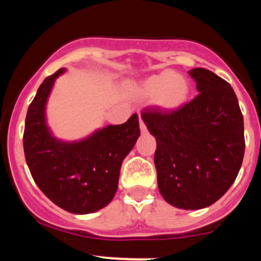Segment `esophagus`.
<instances>
[{"label":"esophagus","mask_w":261,"mask_h":261,"mask_svg":"<svg viewBox=\"0 0 261 261\" xmlns=\"http://www.w3.org/2000/svg\"><path fill=\"white\" fill-rule=\"evenodd\" d=\"M140 130H141V133H142V134L147 133V127H146L145 122H143L142 120H140Z\"/></svg>","instance_id":"esophagus-1"}]
</instances>
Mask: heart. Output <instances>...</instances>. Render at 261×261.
I'll use <instances>...</instances> for the list:
<instances>
[{
	"mask_svg": "<svg viewBox=\"0 0 261 261\" xmlns=\"http://www.w3.org/2000/svg\"><path fill=\"white\" fill-rule=\"evenodd\" d=\"M140 92L148 99H157V104L163 109L175 110L187 101L190 87L180 74L166 70L143 81Z\"/></svg>",
	"mask_w": 261,
	"mask_h": 261,
	"instance_id": "heart-1",
	"label": "heart"
}]
</instances>
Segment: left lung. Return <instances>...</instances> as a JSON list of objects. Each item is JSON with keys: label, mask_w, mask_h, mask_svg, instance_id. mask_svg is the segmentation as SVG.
I'll list each match as a JSON object with an SVG mask.
<instances>
[{"label": "left lung", "mask_w": 261, "mask_h": 261, "mask_svg": "<svg viewBox=\"0 0 261 261\" xmlns=\"http://www.w3.org/2000/svg\"><path fill=\"white\" fill-rule=\"evenodd\" d=\"M200 93L174 112L145 108L141 118L157 148L158 189L169 205L200 210L221 199L238 175L244 155V122L228 82L193 68Z\"/></svg>", "instance_id": "8db88e82"}]
</instances>
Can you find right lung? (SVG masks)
Instances as JSON below:
<instances>
[{"mask_svg":"<svg viewBox=\"0 0 261 261\" xmlns=\"http://www.w3.org/2000/svg\"><path fill=\"white\" fill-rule=\"evenodd\" d=\"M65 71L46 77L28 108L25 161L35 184L55 205L71 214H93L115 196L122 161L140 136L139 116L133 114L124 124L108 125L77 141L55 137L46 121V104Z\"/></svg>","mask_w":261,"mask_h":261,"instance_id":"right-lung-1","label":"right lung"}]
</instances>
